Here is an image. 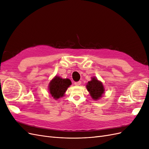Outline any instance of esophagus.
I'll return each instance as SVG.
<instances>
[{
  "instance_id": "obj_1",
  "label": "esophagus",
  "mask_w": 149,
  "mask_h": 149,
  "mask_svg": "<svg viewBox=\"0 0 149 149\" xmlns=\"http://www.w3.org/2000/svg\"><path fill=\"white\" fill-rule=\"evenodd\" d=\"M81 84V81H77V82H75V83H74V84H75L76 86H79V85H80Z\"/></svg>"
}]
</instances>
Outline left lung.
Returning a JSON list of instances; mask_svg holds the SVG:
<instances>
[{
    "label": "left lung",
    "mask_w": 149,
    "mask_h": 149,
    "mask_svg": "<svg viewBox=\"0 0 149 149\" xmlns=\"http://www.w3.org/2000/svg\"><path fill=\"white\" fill-rule=\"evenodd\" d=\"M86 88L90 94V96L94 100H98L104 93V88L102 83L96 77L91 78L86 85Z\"/></svg>",
    "instance_id": "obj_1"
}]
</instances>
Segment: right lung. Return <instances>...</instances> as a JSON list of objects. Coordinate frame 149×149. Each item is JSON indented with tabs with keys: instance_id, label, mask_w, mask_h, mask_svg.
Returning <instances> with one entry per match:
<instances>
[{
	"instance_id": "right-lung-1",
	"label": "right lung",
	"mask_w": 149,
	"mask_h": 149,
	"mask_svg": "<svg viewBox=\"0 0 149 149\" xmlns=\"http://www.w3.org/2000/svg\"><path fill=\"white\" fill-rule=\"evenodd\" d=\"M71 84L70 79L68 78L63 79L60 76H56L49 82L48 86L49 92L55 100H58L65 95L68 88Z\"/></svg>"
}]
</instances>
